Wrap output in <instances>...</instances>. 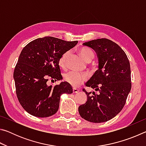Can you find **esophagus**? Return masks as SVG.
<instances>
[{"instance_id": "34e87169", "label": "esophagus", "mask_w": 146, "mask_h": 146, "mask_svg": "<svg viewBox=\"0 0 146 146\" xmlns=\"http://www.w3.org/2000/svg\"><path fill=\"white\" fill-rule=\"evenodd\" d=\"M73 93H77L79 92V90L76 88H73Z\"/></svg>"}]
</instances>
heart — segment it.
<instances>
[{"label": "heart", "instance_id": "b5f03b06", "mask_svg": "<svg viewBox=\"0 0 146 146\" xmlns=\"http://www.w3.org/2000/svg\"><path fill=\"white\" fill-rule=\"evenodd\" d=\"M78 53L82 58L87 62H90L93 60L95 54L91 49L88 48H81L78 49ZM70 55V51H67L64 52L58 59V64L61 68H67V62L69 56ZM88 76L84 73H80L75 71H69L64 75V80L69 84L71 85L73 87H78L82 84L87 80Z\"/></svg>", "mask_w": 146, "mask_h": 146}]
</instances>
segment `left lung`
Returning a JSON list of instances; mask_svg holds the SVG:
<instances>
[{
    "label": "left lung",
    "instance_id": "obj_1",
    "mask_svg": "<svg viewBox=\"0 0 146 146\" xmlns=\"http://www.w3.org/2000/svg\"><path fill=\"white\" fill-rule=\"evenodd\" d=\"M83 45L94 49L97 55L98 69L86 86L98 93L93 92L91 95L84 89L87 101L78 107L79 114L91 122H107L121 111L131 89L129 61L123 49L108 38L96 39Z\"/></svg>",
    "mask_w": 146,
    "mask_h": 146
}]
</instances>
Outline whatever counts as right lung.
Instances as JSON below:
<instances>
[{
  "mask_svg": "<svg viewBox=\"0 0 146 146\" xmlns=\"http://www.w3.org/2000/svg\"><path fill=\"white\" fill-rule=\"evenodd\" d=\"M77 43L45 36L30 42L22 50L13 78L19 102L30 115L44 118L55 114L60 96L73 93L67 82L53 87L47 85V81L49 78L55 81L62 79L58 59Z\"/></svg>",
  "mask_w": 146,
  "mask_h": 146,
  "instance_id": "add662e5",
  "label": "right lung"
}]
</instances>
